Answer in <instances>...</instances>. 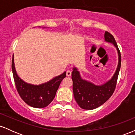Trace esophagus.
I'll return each mask as SVG.
<instances>
[{
  "label": "esophagus",
  "instance_id": "esophagus-1",
  "mask_svg": "<svg viewBox=\"0 0 135 135\" xmlns=\"http://www.w3.org/2000/svg\"><path fill=\"white\" fill-rule=\"evenodd\" d=\"M72 75V72H71L70 70H67L66 71V75L67 76H70V75Z\"/></svg>",
  "mask_w": 135,
  "mask_h": 135
}]
</instances>
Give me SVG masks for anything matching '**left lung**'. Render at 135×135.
<instances>
[{
    "instance_id": "left-lung-1",
    "label": "left lung",
    "mask_w": 135,
    "mask_h": 135,
    "mask_svg": "<svg viewBox=\"0 0 135 135\" xmlns=\"http://www.w3.org/2000/svg\"><path fill=\"white\" fill-rule=\"evenodd\" d=\"M105 41L112 43L118 53V65L112 78L102 85H95L91 82L83 79L76 67L73 68L72 79L73 92L75 100L80 108L93 110L101 106L114 93L121 64V56L115 38L109 32H105Z\"/></svg>"
}]
</instances>
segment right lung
Listing matches in <instances>:
<instances>
[{
	"label": "right lung",
	"mask_w": 135,
	"mask_h": 135,
	"mask_svg": "<svg viewBox=\"0 0 135 135\" xmlns=\"http://www.w3.org/2000/svg\"><path fill=\"white\" fill-rule=\"evenodd\" d=\"M12 71L16 89L20 97L27 104L34 108L47 107L55 98L61 80L66 77V72H64L47 83L39 85L25 83L17 74L13 56L12 58Z\"/></svg>",
	"instance_id": "1"
}]
</instances>
